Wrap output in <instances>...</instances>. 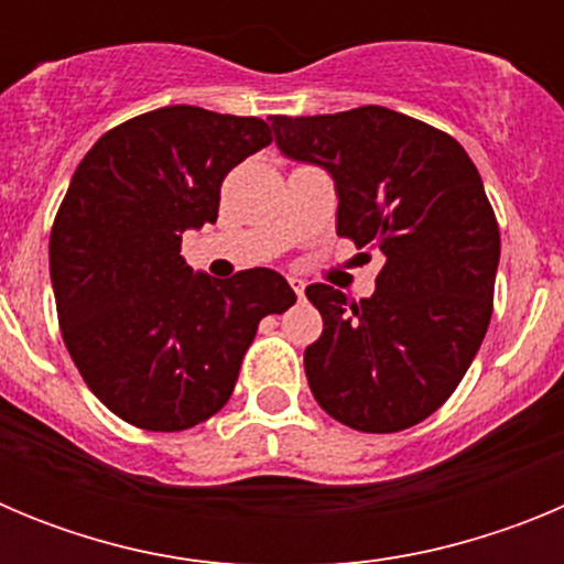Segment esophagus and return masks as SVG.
<instances>
[{"label":"esophagus","mask_w":564,"mask_h":564,"mask_svg":"<svg viewBox=\"0 0 564 564\" xmlns=\"http://www.w3.org/2000/svg\"><path fill=\"white\" fill-rule=\"evenodd\" d=\"M288 285H291V288H293V293H296V296L302 299V293H305V279L288 276Z\"/></svg>","instance_id":"34e87169"}]
</instances>
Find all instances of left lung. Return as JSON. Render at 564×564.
<instances>
[{
	"label": "left lung",
	"mask_w": 564,
	"mask_h": 564,
	"mask_svg": "<svg viewBox=\"0 0 564 564\" xmlns=\"http://www.w3.org/2000/svg\"><path fill=\"white\" fill-rule=\"evenodd\" d=\"M276 147L336 181V231L381 251L370 299L307 288L325 330L305 350L318 406L358 432H401L457 390L495 307L500 228L480 172L441 129L387 107L268 118Z\"/></svg>",
	"instance_id": "obj_1"
}]
</instances>
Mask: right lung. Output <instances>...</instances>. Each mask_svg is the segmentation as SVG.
<instances>
[{
    "mask_svg": "<svg viewBox=\"0 0 564 564\" xmlns=\"http://www.w3.org/2000/svg\"><path fill=\"white\" fill-rule=\"evenodd\" d=\"M271 143L262 118L161 107L109 129L78 163L50 231L64 344L98 401L138 430L220 412L268 313L296 293L271 268L192 273L183 234L217 223L220 186Z\"/></svg>",
    "mask_w": 564,
    "mask_h": 564,
    "instance_id": "add662e5",
    "label": "right lung"
}]
</instances>
